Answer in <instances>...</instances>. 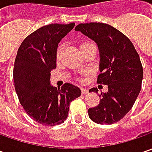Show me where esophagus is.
<instances>
[{"mask_svg":"<svg viewBox=\"0 0 152 152\" xmlns=\"http://www.w3.org/2000/svg\"><path fill=\"white\" fill-rule=\"evenodd\" d=\"M81 93H82L83 95L87 94V93H88V90H87V89H85V88H81Z\"/></svg>","mask_w":152,"mask_h":152,"instance_id":"1","label":"esophagus"}]
</instances>
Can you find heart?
Wrapping results in <instances>:
<instances>
[{"mask_svg":"<svg viewBox=\"0 0 152 152\" xmlns=\"http://www.w3.org/2000/svg\"><path fill=\"white\" fill-rule=\"evenodd\" d=\"M91 43H89V42H82V43H80L79 45V49L80 50H82V49H84L85 47H87V46H89V45H91ZM61 50H62V47H61V45H59L58 47H57V49H56V57H59V56L61 54Z\"/></svg>","mask_w":152,"mask_h":152,"instance_id":"1","label":"heart"}]
</instances>
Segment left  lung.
<instances>
[{"instance_id":"8db88e82","label":"left lung","mask_w":152,"mask_h":152,"mask_svg":"<svg viewBox=\"0 0 152 152\" xmlns=\"http://www.w3.org/2000/svg\"><path fill=\"white\" fill-rule=\"evenodd\" d=\"M75 30L97 45L101 72L97 83L108 88L107 92H102L99 105L89 109V117L100 124H115L131 110L140 94L143 79L140 56L129 39L109 24L80 23ZM91 91L98 93L96 88Z\"/></svg>"}]
</instances>
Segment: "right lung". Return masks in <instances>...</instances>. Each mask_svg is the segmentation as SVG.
I'll list each match as a JSON object with an SVG mask.
<instances>
[{
    "instance_id": "obj_1",
    "label": "right lung",
    "mask_w": 152,
    "mask_h": 152,
    "mask_svg": "<svg viewBox=\"0 0 152 152\" xmlns=\"http://www.w3.org/2000/svg\"><path fill=\"white\" fill-rule=\"evenodd\" d=\"M75 23L49 24L30 34L22 42L15 59L13 79L17 95L27 114L43 125L62 124L69 105L81 96L79 87L50 84V71L56 67V51L61 39Z\"/></svg>"
}]
</instances>
